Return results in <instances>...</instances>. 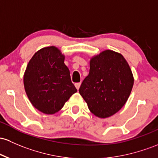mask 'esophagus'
Wrapping results in <instances>:
<instances>
[{
  "label": "esophagus",
  "instance_id": "1",
  "mask_svg": "<svg viewBox=\"0 0 158 158\" xmlns=\"http://www.w3.org/2000/svg\"><path fill=\"white\" fill-rule=\"evenodd\" d=\"M80 85H81V82L75 83V86H76V89H77V90H79V87H80Z\"/></svg>",
  "mask_w": 158,
  "mask_h": 158
}]
</instances>
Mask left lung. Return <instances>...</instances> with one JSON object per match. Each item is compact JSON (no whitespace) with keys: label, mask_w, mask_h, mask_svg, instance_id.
<instances>
[{"label":"left lung","mask_w":158,"mask_h":158,"mask_svg":"<svg viewBox=\"0 0 158 158\" xmlns=\"http://www.w3.org/2000/svg\"><path fill=\"white\" fill-rule=\"evenodd\" d=\"M133 81L132 71L123 55L105 50L91 58L89 74L79 91L94 115L105 118L124 106Z\"/></svg>","instance_id":"1"}]
</instances>
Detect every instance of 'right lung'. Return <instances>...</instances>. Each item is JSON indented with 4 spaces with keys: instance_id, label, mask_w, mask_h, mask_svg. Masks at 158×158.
Returning <instances> with one entry per match:
<instances>
[{
    "instance_id": "right-lung-1",
    "label": "right lung",
    "mask_w": 158,
    "mask_h": 158,
    "mask_svg": "<svg viewBox=\"0 0 158 158\" xmlns=\"http://www.w3.org/2000/svg\"><path fill=\"white\" fill-rule=\"evenodd\" d=\"M65 56L55 46L40 49L31 58L24 74L27 98L37 110L48 115L62 109L77 91L71 82Z\"/></svg>"
}]
</instances>
